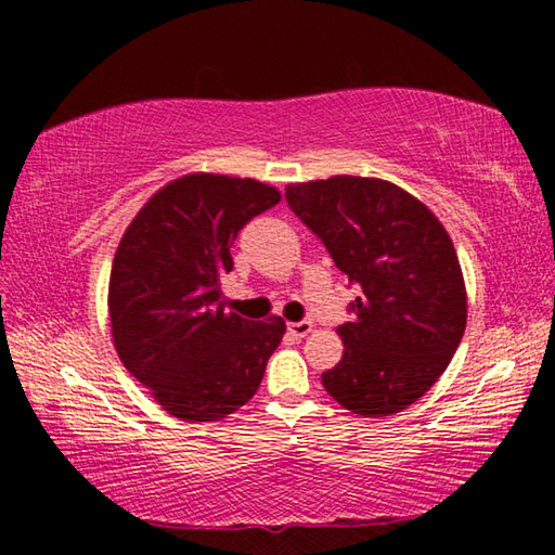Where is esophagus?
<instances>
[{"label": "esophagus", "mask_w": 555, "mask_h": 555, "mask_svg": "<svg viewBox=\"0 0 555 555\" xmlns=\"http://www.w3.org/2000/svg\"><path fill=\"white\" fill-rule=\"evenodd\" d=\"M288 333L294 335V337H306V335H311V333H313V323H308V321L288 323Z\"/></svg>", "instance_id": "1"}]
</instances>
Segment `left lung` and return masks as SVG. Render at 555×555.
I'll list each match as a JSON object with an SVG mask.
<instances>
[{
    "mask_svg": "<svg viewBox=\"0 0 555 555\" xmlns=\"http://www.w3.org/2000/svg\"><path fill=\"white\" fill-rule=\"evenodd\" d=\"M286 201L360 286L354 321L337 327L345 350L323 372L325 391L364 418L409 409L446 372L465 333L453 240L424 203L382 178L288 183Z\"/></svg>",
    "mask_w": 555,
    "mask_h": 555,
    "instance_id": "1",
    "label": "left lung"
}]
</instances>
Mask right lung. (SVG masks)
Instances as JSON below:
<instances>
[{"instance_id": "right-lung-1", "label": "right lung", "mask_w": 555, "mask_h": 555, "mask_svg": "<svg viewBox=\"0 0 555 555\" xmlns=\"http://www.w3.org/2000/svg\"><path fill=\"white\" fill-rule=\"evenodd\" d=\"M281 201L255 178L185 173L149 198L112 259L107 308L125 367L171 416L220 421L255 397L284 318L224 313L220 279L255 215Z\"/></svg>"}]
</instances>
